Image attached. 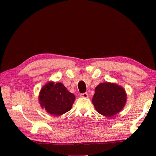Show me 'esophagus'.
<instances>
[{"mask_svg":"<svg viewBox=\"0 0 156 156\" xmlns=\"http://www.w3.org/2000/svg\"><path fill=\"white\" fill-rule=\"evenodd\" d=\"M88 93H87V92H84V93H82V94H81V97H82V98H88Z\"/></svg>","mask_w":156,"mask_h":156,"instance_id":"34e87169","label":"esophagus"}]
</instances>
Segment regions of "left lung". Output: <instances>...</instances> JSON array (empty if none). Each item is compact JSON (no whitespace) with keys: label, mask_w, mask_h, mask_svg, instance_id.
Masks as SVG:
<instances>
[{"label":"left lung","mask_w":156,"mask_h":156,"mask_svg":"<svg viewBox=\"0 0 156 156\" xmlns=\"http://www.w3.org/2000/svg\"><path fill=\"white\" fill-rule=\"evenodd\" d=\"M126 94L124 89L115 83H100L95 88L92 102L100 114L111 117L124 107Z\"/></svg>","instance_id":"8db88e82"}]
</instances>
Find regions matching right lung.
<instances>
[{"mask_svg": "<svg viewBox=\"0 0 156 156\" xmlns=\"http://www.w3.org/2000/svg\"><path fill=\"white\" fill-rule=\"evenodd\" d=\"M39 100L42 108L54 116H60L72 107L75 97L61 83H49L41 88Z\"/></svg>", "mask_w": 156, "mask_h": 156, "instance_id": "right-lung-1", "label": "right lung"}]
</instances>
